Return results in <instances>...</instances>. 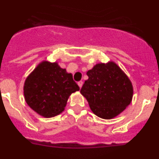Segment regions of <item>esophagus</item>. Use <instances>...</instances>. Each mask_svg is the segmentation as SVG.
<instances>
[{"instance_id": "esophagus-1", "label": "esophagus", "mask_w": 159, "mask_h": 159, "mask_svg": "<svg viewBox=\"0 0 159 159\" xmlns=\"http://www.w3.org/2000/svg\"><path fill=\"white\" fill-rule=\"evenodd\" d=\"M77 84H78V86L80 87V88H81L83 86V81H79V82L77 83Z\"/></svg>"}]
</instances>
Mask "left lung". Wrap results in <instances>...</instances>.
<instances>
[{
  "instance_id": "left-lung-1",
  "label": "left lung",
  "mask_w": 159,
  "mask_h": 159,
  "mask_svg": "<svg viewBox=\"0 0 159 159\" xmlns=\"http://www.w3.org/2000/svg\"><path fill=\"white\" fill-rule=\"evenodd\" d=\"M80 93L88 100L95 116L104 119L117 116L130 103L133 86L115 62L97 64L87 72Z\"/></svg>"
}]
</instances>
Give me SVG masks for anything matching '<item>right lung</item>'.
Returning <instances> with one entry per match:
<instances>
[{
    "instance_id": "add662e5",
    "label": "right lung",
    "mask_w": 159,
    "mask_h": 159,
    "mask_svg": "<svg viewBox=\"0 0 159 159\" xmlns=\"http://www.w3.org/2000/svg\"><path fill=\"white\" fill-rule=\"evenodd\" d=\"M79 90L71 73H67L57 62L42 61L25 80L24 95L34 111L52 118L64 111L71 94Z\"/></svg>"
}]
</instances>
